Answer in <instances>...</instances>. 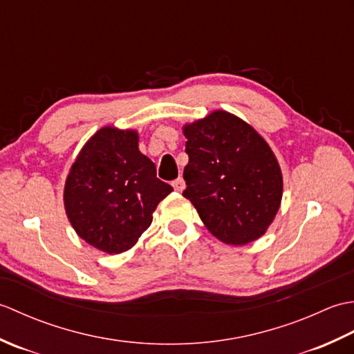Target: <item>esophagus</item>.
<instances>
[{
	"instance_id": "esophagus-1",
	"label": "esophagus",
	"mask_w": 354,
	"mask_h": 354,
	"mask_svg": "<svg viewBox=\"0 0 354 354\" xmlns=\"http://www.w3.org/2000/svg\"><path fill=\"white\" fill-rule=\"evenodd\" d=\"M171 185H173V189H175L176 192H183L185 189V181L183 179V176H179V178L175 179V181L171 183Z\"/></svg>"
}]
</instances>
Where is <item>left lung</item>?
Returning <instances> with one entry per match:
<instances>
[{
  "label": "left lung",
  "instance_id": "1",
  "mask_svg": "<svg viewBox=\"0 0 354 354\" xmlns=\"http://www.w3.org/2000/svg\"><path fill=\"white\" fill-rule=\"evenodd\" d=\"M183 196L222 242L246 245L265 234L280 208L283 178L268 142L250 124L216 111L184 127Z\"/></svg>",
  "mask_w": 354,
  "mask_h": 354
}]
</instances>
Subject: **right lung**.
<instances>
[{
    "instance_id": "1",
    "label": "right lung",
    "mask_w": 354,
    "mask_h": 354,
    "mask_svg": "<svg viewBox=\"0 0 354 354\" xmlns=\"http://www.w3.org/2000/svg\"><path fill=\"white\" fill-rule=\"evenodd\" d=\"M173 192L138 150L133 131L103 127L82 149L65 184L66 216L77 234L108 254L127 251Z\"/></svg>"
}]
</instances>
